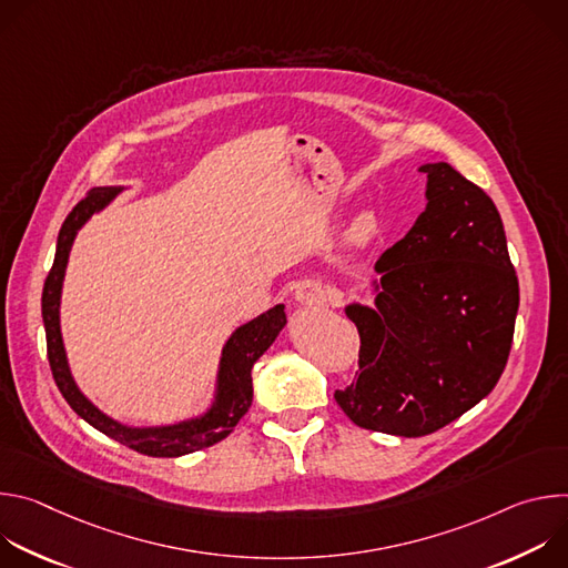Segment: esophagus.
<instances>
[{
  "label": "esophagus",
  "instance_id": "esophagus-1",
  "mask_svg": "<svg viewBox=\"0 0 568 568\" xmlns=\"http://www.w3.org/2000/svg\"><path fill=\"white\" fill-rule=\"evenodd\" d=\"M296 301L303 303V305H326L328 296H326V290H323V285L318 281H303L296 285V292H294Z\"/></svg>",
  "mask_w": 568,
  "mask_h": 568
}]
</instances>
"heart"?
I'll list each match as a JSON object with an SVG mask.
<instances>
[{
  "label": "heart",
  "mask_w": 568,
  "mask_h": 568,
  "mask_svg": "<svg viewBox=\"0 0 568 568\" xmlns=\"http://www.w3.org/2000/svg\"><path fill=\"white\" fill-rule=\"evenodd\" d=\"M377 233V217L373 213H362L351 231H348V237L355 242V245H366V242H371Z\"/></svg>",
  "instance_id": "1"
}]
</instances>
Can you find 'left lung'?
Wrapping results in <instances>:
<instances>
[{"mask_svg":"<svg viewBox=\"0 0 568 568\" xmlns=\"http://www.w3.org/2000/svg\"><path fill=\"white\" fill-rule=\"evenodd\" d=\"M420 173L427 209L375 263V307H346L359 373L335 390L357 427L404 438L443 429L497 386L519 307L495 202L445 161Z\"/></svg>","mask_w":568,"mask_h":568,"instance_id":"obj_1","label":"left lung"}]
</instances>
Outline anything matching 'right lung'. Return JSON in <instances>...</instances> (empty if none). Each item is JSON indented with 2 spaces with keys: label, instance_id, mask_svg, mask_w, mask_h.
Instances as JSON below:
<instances>
[{
  "label": "right lung",
  "instance_id": "obj_1",
  "mask_svg": "<svg viewBox=\"0 0 568 568\" xmlns=\"http://www.w3.org/2000/svg\"><path fill=\"white\" fill-rule=\"evenodd\" d=\"M119 191L116 189H92L83 200H80L67 220L62 222V229L58 233V247L55 258L49 270V276L44 281L42 290V321L47 333V357L49 366L55 379V386L60 388L62 397L67 399L69 407L88 420L94 429L103 432L105 436L119 440L121 445L145 454V456H161V458H175L184 456L204 447H211L220 440H224L240 418L247 414L254 388H252V368L258 362V357L274 344L278 333L285 326V312L283 305H276L267 310L265 314L256 316L254 321L240 326L231 339L226 342L222 351L220 362V375H217V397L213 409L197 418L173 427H152V429H132L114 423L105 414H101L94 404L78 390V386L71 379L62 335H60V287L62 276L69 258L71 242L75 237V231L85 224V220L103 209Z\"/></svg>",
  "mask_w": 568,
  "mask_h": 568
}]
</instances>
